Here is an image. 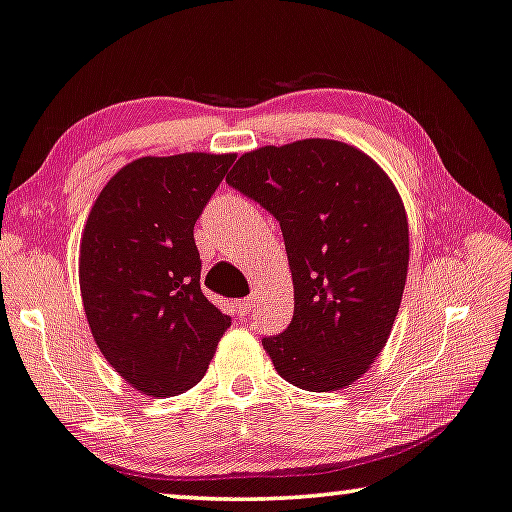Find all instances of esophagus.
<instances>
[{
  "label": "esophagus",
  "mask_w": 512,
  "mask_h": 512,
  "mask_svg": "<svg viewBox=\"0 0 512 512\" xmlns=\"http://www.w3.org/2000/svg\"><path fill=\"white\" fill-rule=\"evenodd\" d=\"M234 308H236V317L248 319L250 312H253V299H250V296H246V299H239L234 303Z\"/></svg>",
  "instance_id": "1"
}]
</instances>
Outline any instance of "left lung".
Here are the masks:
<instances>
[{
	"mask_svg": "<svg viewBox=\"0 0 512 512\" xmlns=\"http://www.w3.org/2000/svg\"><path fill=\"white\" fill-rule=\"evenodd\" d=\"M227 183L278 218L294 317L264 338L273 368L312 393L361 379L386 347L409 269L404 202L354 144L310 137L243 154Z\"/></svg>",
	"mask_w": 512,
	"mask_h": 512,
	"instance_id": "8db88e82",
	"label": "left lung"
}]
</instances>
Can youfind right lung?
Wrapping results in <instances>:
<instances>
[{"label":"right lung","instance_id":"add662e5","mask_svg":"<svg viewBox=\"0 0 512 512\" xmlns=\"http://www.w3.org/2000/svg\"><path fill=\"white\" fill-rule=\"evenodd\" d=\"M236 154L142 156L105 183L80 239L91 335L119 377L151 398L204 377L232 317L200 287L195 220Z\"/></svg>","mask_w":512,"mask_h":512}]
</instances>
